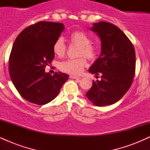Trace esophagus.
I'll use <instances>...</instances> for the list:
<instances>
[{
	"mask_svg": "<svg viewBox=\"0 0 150 150\" xmlns=\"http://www.w3.org/2000/svg\"><path fill=\"white\" fill-rule=\"evenodd\" d=\"M70 77L72 79H80V77L76 76V75H70Z\"/></svg>",
	"mask_w": 150,
	"mask_h": 150,
	"instance_id": "obj_1",
	"label": "esophagus"
}]
</instances>
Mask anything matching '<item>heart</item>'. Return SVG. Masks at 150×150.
Returning <instances> with one entry per match:
<instances>
[{"label": "heart", "mask_w": 150, "mask_h": 150, "mask_svg": "<svg viewBox=\"0 0 150 150\" xmlns=\"http://www.w3.org/2000/svg\"><path fill=\"white\" fill-rule=\"evenodd\" d=\"M70 42L79 46L77 56L78 58L68 59L61 62L59 64V68L64 73L79 75L87 65L85 58L89 61H94L99 54V48L96 44H92V39L87 33L83 31L76 30L72 32L69 36ZM53 52L56 56L61 58L65 56L66 53V46L62 37H59L55 41L53 44Z\"/></svg>", "instance_id": "b5f03b06"}]
</instances>
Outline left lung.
Here are the masks:
<instances>
[{
  "label": "left lung",
  "instance_id": "1",
  "mask_svg": "<svg viewBox=\"0 0 150 150\" xmlns=\"http://www.w3.org/2000/svg\"><path fill=\"white\" fill-rule=\"evenodd\" d=\"M91 30L100 37L101 52L89 71L101 75V80H93L86 96L96 106H107L119 101L130 89L135 73V51L128 37L113 24L94 23Z\"/></svg>",
  "mask_w": 150,
  "mask_h": 150
}]
</instances>
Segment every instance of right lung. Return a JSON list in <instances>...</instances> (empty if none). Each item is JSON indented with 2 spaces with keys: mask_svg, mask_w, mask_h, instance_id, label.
<instances>
[{
  "mask_svg": "<svg viewBox=\"0 0 150 150\" xmlns=\"http://www.w3.org/2000/svg\"><path fill=\"white\" fill-rule=\"evenodd\" d=\"M64 30L59 22H39L26 27L15 39L9 58V73L13 85L24 99L37 105L57 97L68 80L67 74L45 72L54 58L53 44Z\"/></svg>",
  "mask_w": 150,
  "mask_h": 150,
  "instance_id": "1",
  "label": "right lung"
}]
</instances>
